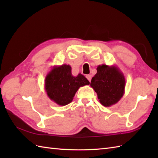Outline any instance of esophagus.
Wrapping results in <instances>:
<instances>
[{"instance_id":"obj_1","label":"esophagus","mask_w":158,"mask_h":158,"mask_svg":"<svg viewBox=\"0 0 158 158\" xmlns=\"http://www.w3.org/2000/svg\"><path fill=\"white\" fill-rule=\"evenodd\" d=\"M86 78L88 79V80L89 82L91 81V79H92V76L91 75H86Z\"/></svg>"}]
</instances>
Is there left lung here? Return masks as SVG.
<instances>
[{"instance_id": "1", "label": "left lung", "mask_w": 158, "mask_h": 158, "mask_svg": "<svg viewBox=\"0 0 158 158\" xmlns=\"http://www.w3.org/2000/svg\"><path fill=\"white\" fill-rule=\"evenodd\" d=\"M96 70L97 73L92 77L90 86L96 92L103 106L109 107L115 105L124 94L125 77L115 65H98Z\"/></svg>"}]
</instances>
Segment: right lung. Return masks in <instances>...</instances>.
I'll return each instance as SVG.
<instances>
[{
  "mask_svg": "<svg viewBox=\"0 0 158 158\" xmlns=\"http://www.w3.org/2000/svg\"><path fill=\"white\" fill-rule=\"evenodd\" d=\"M85 77L79 73L74 77L71 66L67 64L54 66L45 79V89L49 99L60 106L70 103L80 87L89 85Z\"/></svg>",
  "mask_w": 158,
  "mask_h": 158,
  "instance_id": "obj_1",
  "label": "right lung"
}]
</instances>
